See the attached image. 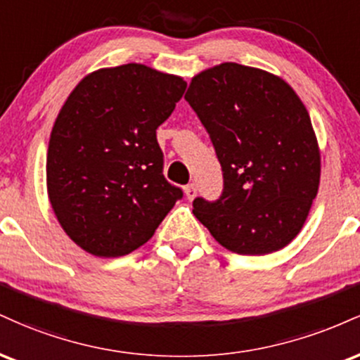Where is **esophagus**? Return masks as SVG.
I'll return each instance as SVG.
<instances>
[{
    "mask_svg": "<svg viewBox=\"0 0 360 360\" xmlns=\"http://www.w3.org/2000/svg\"><path fill=\"white\" fill-rule=\"evenodd\" d=\"M184 193H186V198H188V200H194V196H196V193H198V189H196V186L194 184H188L184 188Z\"/></svg>",
    "mask_w": 360,
    "mask_h": 360,
    "instance_id": "obj_1",
    "label": "esophagus"
}]
</instances>
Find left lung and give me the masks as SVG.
I'll use <instances>...</instances> for the list:
<instances>
[{"label": "left lung", "instance_id": "1", "mask_svg": "<svg viewBox=\"0 0 360 360\" xmlns=\"http://www.w3.org/2000/svg\"><path fill=\"white\" fill-rule=\"evenodd\" d=\"M184 100L210 134L223 171L220 200L196 198L194 217L235 254L286 247L320 186V147L303 101L279 76L235 62L196 74Z\"/></svg>", "mask_w": 360, "mask_h": 360}]
</instances>
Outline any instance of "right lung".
<instances>
[{
  "instance_id": "right-lung-1",
  "label": "right lung",
  "mask_w": 360,
  "mask_h": 360,
  "mask_svg": "<svg viewBox=\"0 0 360 360\" xmlns=\"http://www.w3.org/2000/svg\"><path fill=\"white\" fill-rule=\"evenodd\" d=\"M186 81L143 64L89 72L57 115L47 150V193L68 237L96 257L143 245L183 191L162 174L155 130Z\"/></svg>"
}]
</instances>
